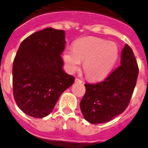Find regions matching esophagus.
I'll return each mask as SVG.
<instances>
[{
  "instance_id": "obj_1",
  "label": "esophagus",
  "mask_w": 148,
  "mask_h": 148,
  "mask_svg": "<svg viewBox=\"0 0 148 148\" xmlns=\"http://www.w3.org/2000/svg\"><path fill=\"white\" fill-rule=\"evenodd\" d=\"M75 82H76V83H82L83 81H81V80H80L79 78H76L75 79Z\"/></svg>"
}]
</instances>
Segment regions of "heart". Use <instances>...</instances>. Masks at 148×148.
Masks as SVG:
<instances>
[{"label": "heart", "instance_id": "1", "mask_svg": "<svg viewBox=\"0 0 148 148\" xmlns=\"http://www.w3.org/2000/svg\"><path fill=\"white\" fill-rule=\"evenodd\" d=\"M118 56L119 49L114 42L97 37H86L76 40L73 48L65 50L63 59L71 73L77 71L84 61L86 76L90 80H99L110 73Z\"/></svg>", "mask_w": 148, "mask_h": 148}]
</instances>
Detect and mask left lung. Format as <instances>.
Listing matches in <instances>:
<instances>
[{
  "instance_id": "8db88e82",
  "label": "left lung",
  "mask_w": 148,
  "mask_h": 148,
  "mask_svg": "<svg viewBox=\"0 0 148 148\" xmlns=\"http://www.w3.org/2000/svg\"><path fill=\"white\" fill-rule=\"evenodd\" d=\"M138 63L131 47L121 51V65L103 81L85 84L80 103L84 117L91 124H103L121 114L128 106L138 79Z\"/></svg>"
}]
</instances>
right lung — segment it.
<instances>
[{
    "mask_svg": "<svg viewBox=\"0 0 148 148\" xmlns=\"http://www.w3.org/2000/svg\"><path fill=\"white\" fill-rule=\"evenodd\" d=\"M63 30L47 27L32 34L20 45L13 64V95L17 106L36 118L52 111L60 95L74 84L63 70Z\"/></svg>",
    "mask_w": 148,
    "mask_h": 148,
    "instance_id": "add662e5",
    "label": "right lung"
}]
</instances>
